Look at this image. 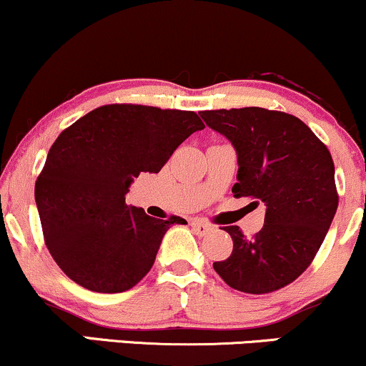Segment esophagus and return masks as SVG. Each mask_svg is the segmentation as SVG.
I'll use <instances>...</instances> for the list:
<instances>
[{"instance_id": "1", "label": "esophagus", "mask_w": 366, "mask_h": 366, "mask_svg": "<svg viewBox=\"0 0 366 366\" xmlns=\"http://www.w3.org/2000/svg\"><path fill=\"white\" fill-rule=\"evenodd\" d=\"M192 227H193V231H195V233L200 234V236L209 234L210 231L214 229V227L207 224V222H202V221H192Z\"/></svg>"}]
</instances>
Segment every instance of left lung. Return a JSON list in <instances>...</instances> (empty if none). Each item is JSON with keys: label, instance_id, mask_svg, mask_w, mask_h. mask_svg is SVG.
I'll return each instance as SVG.
<instances>
[{"label": "left lung", "instance_id": "obj_1", "mask_svg": "<svg viewBox=\"0 0 366 366\" xmlns=\"http://www.w3.org/2000/svg\"><path fill=\"white\" fill-rule=\"evenodd\" d=\"M207 127L224 135L238 156L236 199L265 205L264 227L247 238L226 226L233 252L214 270L233 290L265 295L281 290L315 259L339 197L329 149L293 114L264 107L202 111Z\"/></svg>", "mask_w": 366, "mask_h": 366}]
</instances>
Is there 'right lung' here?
<instances>
[{
    "instance_id": "obj_1",
    "label": "right lung",
    "mask_w": 366,
    "mask_h": 366,
    "mask_svg": "<svg viewBox=\"0 0 366 366\" xmlns=\"http://www.w3.org/2000/svg\"><path fill=\"white\" fill-rule=\"evenodd\" d=\"M193 111L107 104L59 133L36 182L44 242L59 269L96 293H123L156 260L171 224L127 205L133 178L159 173L193 132Z\"/></svg>"
}]
</instances>
